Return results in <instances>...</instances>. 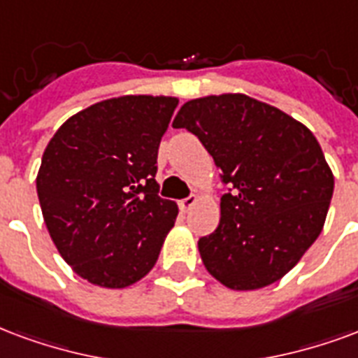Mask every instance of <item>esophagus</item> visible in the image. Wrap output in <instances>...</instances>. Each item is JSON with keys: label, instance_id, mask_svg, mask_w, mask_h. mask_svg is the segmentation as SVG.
<instances>
[{"label": "esophagus", "instance_id": "34e87169", "mask_svg": "<svg viewBox=\"0 0 358 358\" xmlns=\"http://www.w3.org/2000/svg\"><path fill=\"white\" fill-rule=\"evenodd\" d=\"M197 195H189V197H186V199H182L178 203V206H180V210H182V213H189V210H192L193 206L197 205Z\"/></svg>", "mask_w": 358, "mask_h": 358}]
</instances>
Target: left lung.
<instances>
[{
	"label": "left lung",
	"instance_id": "obj_1",
	"mask_svg": "<svg viewBox=\"0 0 358 358\" xmlns=\"http://www.w3.org/2000/svg\"><path fill=\"white\" fill-rule=\"evenodd\" d=\"M172 127L201 140L231 189L218 227L199 239L206 271L231 290L282 279L320 235L334 193L313 132L241 92L189 100Z\"/></svg>",
	"mask_w": 358,
	"mask_h": 358
}]
</instances>
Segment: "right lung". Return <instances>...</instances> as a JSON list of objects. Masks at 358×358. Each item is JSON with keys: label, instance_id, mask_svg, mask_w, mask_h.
Here are the masks:
<instances>
[{"label": "right lung", "instance_id": "obj_1", "mask_svg": "<svg viewBox=\"0 0 358 358\" xmlns=\"http://www.w3.org/2000/svg\"><path fill=\"white\" fill-rule=\"evenodd\" d=\"M178 98L127 94L71 115L47 144L36 187L66 264L125 288L152 271L178 205L161 199L157 152Z\"/></svg>", "mask_w": 358, "mask_h": 358}]
</instances>
